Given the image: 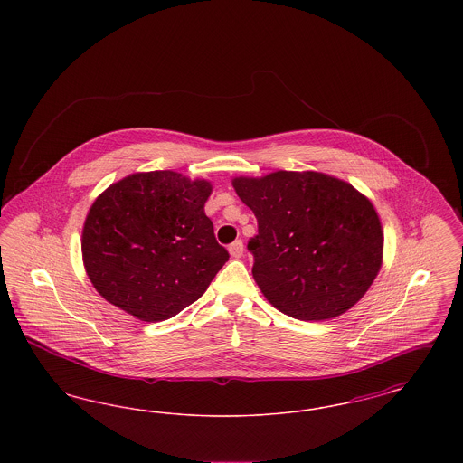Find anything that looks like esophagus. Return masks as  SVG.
I'll list each match as a JSON object with an SVG mask.
<instances>
[{
    "mask_svg": "<svg viewBox=\"0 0 463 463\" xmlns=\"http://www.w3.org/2000/svg\"><path fill=\"white\" fill-rule=\"evenodd\" d=\"M242 251H244V248H242L241 240H238V241H234L229 246V253H231L232 259H241Z\"/></svg>",
    "mask_w": 463,
    "mask_h": 463,
    "instance_id": "obj_1",
    "label": "esophagus"
}]
</instances>
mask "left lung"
<instances>
[{
  "label": "left lung",
  "mask_w": 463,
  "mask_h": 463,
  "mask_svg": "<svg viewBox=\"0 0 463 463\" xmlns=\"http://www.w3.org/2000/svg\"><path fill=\"white\" fill-rule=\"evenodd\" d=\"M232 187L259 222L251 272L274 307L326 321L364 297L383 260V229L363 193L312 170L234 176Z\"/></svg>",
  "instance_id": "1"
}]
</instances>
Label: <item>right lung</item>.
I'll return each mask as SVG.
<instances>
[{
	"label": "right lung",
	"mask_w": 463,
	"mask_h": 463,
	"mask_svg": "<svg viewBox=\"0 0 463 463\" xmlns=\"http://www.w3.org/2000/svg\"><path fill=\"white\" fill-rule=\"evenodd\" d=\"M212 191L210 180L172 170L110 184L83 223V265L93 288L147 323L196 302L229 260L204 213Z\"/></svg>",
	"instance_id": "1"
}]
</instances>
